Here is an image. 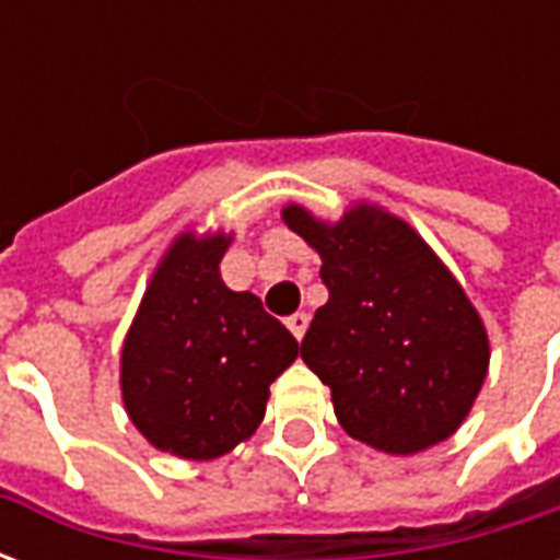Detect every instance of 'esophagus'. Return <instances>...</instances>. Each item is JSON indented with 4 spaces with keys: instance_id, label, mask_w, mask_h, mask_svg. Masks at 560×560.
<instances>
[{
    "instance_id": "obj_1",
    "label": "esophagus",
    "mask_w": 560,
    "mask_h": 560,
    "mask_svg": "<svg viewBox=\"0 0 560 560\" xmlns=\"http://www.w3.org/2000/svg\"><path fill=\"white\" fill-rule=\"evenodd\" d=\"M288 329H291L296 339H303L305 329H308V315H305V312H296V315L288 317Z\"/></svg>"
}]
</instances>
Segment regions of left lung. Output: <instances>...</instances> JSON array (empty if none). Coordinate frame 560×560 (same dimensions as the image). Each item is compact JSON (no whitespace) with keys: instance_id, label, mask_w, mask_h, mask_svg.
Returning a JSON list of instances; mask_svg holds the SVG:
<instances>
[{"instance_id":"left-lung-1","label":"left lung","mask_w":560,"mask_h":560,"mask_svg":"<svg viewBox=\"0 0 560 560\" xmlns=\"http://www.w3.org/2000/svg\"><path fill=\"white\" fill-rule=\"evenodd\" d=\"M284 224L320 255L329 300L300 357L329 389L341 429L408 456L468 417L489 365L477 308L417 231L375 207L324 224L303 207Z\"/></svg>"}]
</instances>
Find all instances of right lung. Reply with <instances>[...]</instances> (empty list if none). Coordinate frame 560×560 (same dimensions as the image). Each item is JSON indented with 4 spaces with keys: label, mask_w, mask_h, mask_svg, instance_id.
<instances>
[{
    "label": "right lung",
    "mask_w": 560,
    "mask_h": 560,
    "mask_svg": "<svg viewBox=\"0 0 560 560\" xmlns=\"http://www.w3.org/2000/svg\"><path fill=\"white\" fill-rule=\"evenodd\" d=\"M228 236L183 233L149 281L122 348V399L149 444L219 458L255 432L300 345L255 293L221 281Z\"/></svg>",
    "instance_id": "obj_1"
}]
</instances>
